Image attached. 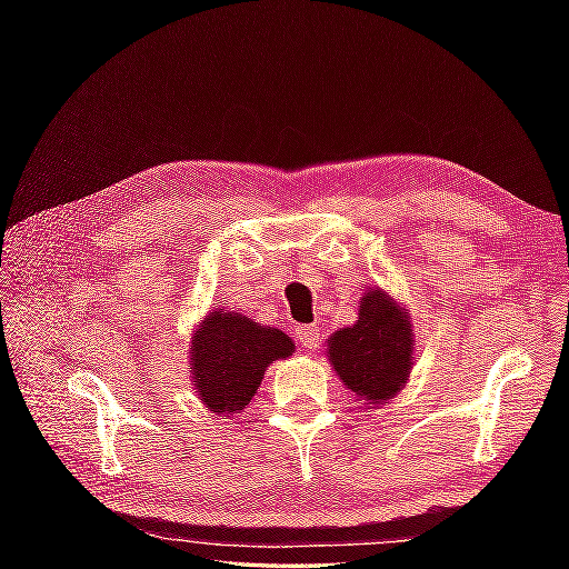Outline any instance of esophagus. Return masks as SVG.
Returning a JSON list of instances; mask_svg holds the SVG:
<instances>
[{
  "mask_svg": "<svg viewBox=\"0 0 569 569\" xmlns=\"http://www.w3.org/2000/svg\"><path fill=\"white\" fill-rule=\"evenodd\" d=\"M296 340L300 347L318 349L320 347V330L312 328V325H300V328H296Z\"/></svg>",
  "mask_w": 569,
  "mask_h": 569,
  "instance_id": "34e87169",
  "label": "esophagus"
}]
</instances>
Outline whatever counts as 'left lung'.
<instances>
[{"mask_svg": "<svg viewBox=\"0 0 569 569\" xmlns=\"http://www.w3.org/2000/svg\"><path fill=\"white\" fill-rule=\"evenodd\" d=\"M328 345L332 367L347 389L371 406L389 401L401 391L413 361L410 322L381 291L361 298L359 320L335 332Z\"/></svg>", "mask_w": 569, "mask_h": 569, "instance_id": "8db88e82", "label": "left lung"}]
</instances>
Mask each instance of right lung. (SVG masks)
Instances as JSON below:
<instances>
[{"label":"right lung","mask_w":569,"mask_h":569,"mask_svg":"<svg viewBox=\"0 0 569 569\" xmlns=\"http://www.w3.org/2000/svg\"><path fill=\"white\" fill-rule=\"evenodd\" d=\"M291 337L276 328L214 310L192 337L190 357L200 401L214 413H237L257 393L266 367L293 352Z\"/></svg>","instance_id":"add662e5"}]
</instances>
